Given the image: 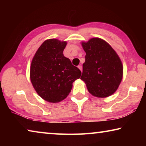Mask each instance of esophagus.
<instances>
[{
	"label": "esophagus",
	"instance_id": "esophagus-1",
	"mask_svg": "<svg viewBox=\"0 0 146 146\" xmlns=\"http://www.w3.org/2000/svg\"><path fill=\"white\" fill-rule=\"evenodd\" d=\"M78 68L79 70H80L81 71H82V66H81V65H79V66H78Z\"/></svg>",
	"mask_w": 146,
	"mask_h": 146
}]
</instances>
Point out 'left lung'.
I'll return each mask as SVG.
<instances>
[{
  "instance_id": "obj_1",
  "label": "left lung",
  "mask_w": 146,
  "mask_h": 146,
  "mask_svg": "<svg viewBox=\"0 0 146 146\" xmlns=\"http://www.w3.org/2000/svg\"><path fill=\"white\" fill-rule=\"evenodd\" d=\"M86 53L80 79L91 95L105 98L113 95L123 76V66L119 56L110 44L99 38L82 42Z\"/></svg>"
}]
</instances>
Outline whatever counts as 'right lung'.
Segmentation results:
<instances>
[{"mask_svg": "<svg viewBox=\"0 0 146 146\" xmlns=\"http://www.w3.org/2000/svg\"><path fill=\"white\" fill-rule=\"evenodd\" d=\"M67 42L48 39L39 47L30 67V79L38 95L48 102L56 103L68 97L73 82L81 71L63 55Z\"/></svg>", "mask_w": 146, "mask_h": 146, "instance_id": "obj_1", "label": "right lung"}]
</instances>
